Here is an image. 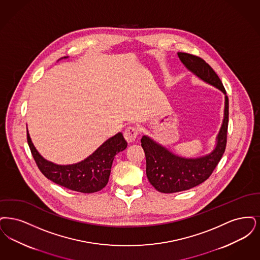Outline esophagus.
<instances>
[{
	"label": "esophagus",
	"mask_w": 260,
	"mask_h": 260,
	"mask_svg": "<svg viewBox=\"0 0 260 260\" xmlns=\"http://www.w3.org/2000/svg\"><path fill=\"white\" fill-rule=\"evenodd\" d=\"M138 135H139V132H138V129L136 127H128L124 131L125 140L129 144L134 143Z\"/></svg>",
	"instance_id": "34e87169"
}]
</instances>
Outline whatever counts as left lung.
Here are the masks:
<instances>
[{
	"mask_svg": "<svg viewBox=\"0 0 260 260\" xmlns=\"http://www.w3.org/2000/svg\"><path fill=\"white\" fill-rule=\"evenodd\" d=\"M182 65L197 79L224 94L223 119L211 152L197 157H184L174 153L149 136H143L141 143L146 154L147 177L159 192L174 193L193 188L206 181L222 157L226 147L228 126V98L221 80L215 71L200 57L178 52Z\"/></svg>",
	"mask_w": 260,
	"mask_h": 260,
	"instance_id": "left-lung-1",
	"label": "left lung"
}]
</instances>
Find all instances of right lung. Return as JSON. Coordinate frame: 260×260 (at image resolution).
Instances as JSON below:
<instances>
[{
    "label": "right lung",
    "mask_w": 260,
    "mask_h": 260,
    "mask_svg": "<svg viewBox=\"0 0 260 260\" xmlns=\"http://www.w3.org/2000/svg\"><path fill=\"white\" fill-rule=\"evenodd\" d=\"M68 58L67 57H62ZM28 145L35 161L45 177L57 184L74 191L93 193L104 188L111 175L114 156L123 151L127 143L121 132L109 138L86 158L74 164L60 165L41 155L27 130Z\"/></svg>",
    "instance_id": "obj_1"
}]
</instances>
